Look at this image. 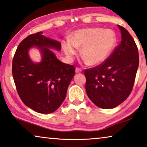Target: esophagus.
Listing matches in <instances>:
<instances>
[{
    "label": "esophagus",
    "mask_w": 147,
    "mask_h": 147,
    "mask_svg": "<svg viewBox=\"0 0 147 147\" xmlns=\"http://www.w3.org/2000/svg\"><path fill=\"white\" fill-rule=\"evenodd\" d=\"M82 69L80 68V67H76V73H80V72H82Z\"/></svg>",
    "instance_id": "esophagus-1"
}]
</instances>
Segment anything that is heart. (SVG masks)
<instances>
[{
    "mask_svg": "<svg viewBox=\"0 0 147 147\" xmlns=\"http://www.w3.org/2000/svg\"><path fill=\"white\" fill-rule=\"evenodd\" d=\"M116 44V35L111 30L91 28L76 31L71 40L63 42L62 47L69 56L77 54V48H82V58L89 65H96L109 58Z\"/></svg>",
    "mask_w": 147,
    "mask_h": 147,
    "instance_id": "obj_1",
    "label": "heart"
}]
</instances>
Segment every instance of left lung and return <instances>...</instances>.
I'll return each instance as SVG.
<instances>
[{"instance_id": "left-lung-1", "label": "left lung", "mask_w": 147, "mask_h": 147, "mask_svg": "<svg viewBox=\"0 0 147 147\" xmlns=\"http://www.w3.org/2000/svg\"><path fill=\"white\" fill-rule=\"evenodd\" d=\"M118 26L121 43L105 61L84 70L87 94L102 109L115 107L129 96L139 67V52L135 40L124 27Z\"/></svg>"}]
</instances>
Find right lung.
Instances as JSON below:
<instances>
[{"label": "right lung", "mask_w": 147, "mask_h": 147, "mask_svg": "<svg viewBox=\"0 0 147 147\" xmlns=\"http://www.w3.org/2000/svg\"><path fill=\"white\" fill-rule=\"evenodd\" d=\"M42 34V32L32 34L19 44L12 59V72L23 103L40 113H51L64 101L76 68L58 60L48 48L60 50V42ZM34 45L42 54L39 64L33 63L27 54L29 48Z\"/></svg>", "instance_id": "1"}]
</instances>
